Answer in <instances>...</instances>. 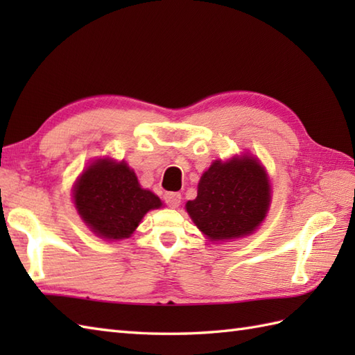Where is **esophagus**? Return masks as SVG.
<instances>
[{
	"mask_svg": "<svg viewBox=\"0 0 355 355\" xmlns=\"http://www.w3.org/2000/svg\"><path fill=\"white\" fill-rule=\"evenodd\" d=\"M164 202L172 209H177L180 206V202H182V193L178 192H166L164 193Z\"/></svg>",
	"mask_w": 355,
	"mask_h": 355,
	"instance_id": "1",
	"label": "esophagus"
}]
</instances>
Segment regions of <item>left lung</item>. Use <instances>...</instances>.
Here are the masks:
<instances>
[{
	"label": "left lung",
	"mask_w": 355,
	"mask_h": 355,
	"mask_svg": "<svg viewBox=\"0 0 355 355\" xmlns=\"http://www.w3.org/2000/svg\"><path fill=\"white\" fill-rule=\"evenodd\" d=\"M270 201L266 169L258 158L244 154L210 164L198 183L197 198L186 202V210L209 241H227L258 229Z\"/></svg>",
	"instance_id": "1"
}]
</instances>
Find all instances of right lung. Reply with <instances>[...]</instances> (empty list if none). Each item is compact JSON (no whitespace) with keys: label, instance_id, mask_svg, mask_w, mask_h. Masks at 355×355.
I'll list each match as a JSON object with an SVG mask.
<instances>
[{"label":"right lung","instance_id":"obj_1","mask_svg":"<svg viewBox=\"0 0 355 355\" xmlns=\"http://www.w3.org/2000/svg\"><path fill=\"white\" fill-rule=\"evenodd\" d=\"M73 200L89 230L110 241L130 238L149 210L163 206L155 193L143 189L130 166L111 158H99L82 172Z\"/></svg>","mask_w":355,"mask_h":355}]
</instances>
